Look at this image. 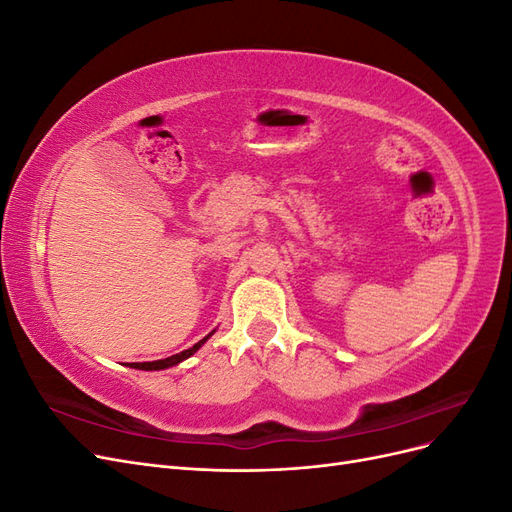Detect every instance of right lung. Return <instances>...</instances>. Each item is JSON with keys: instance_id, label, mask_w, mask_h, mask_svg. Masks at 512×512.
Masks as SVG:
<instances>
[{"instance_id": "obj_1", "label": "right lung", "mask_w": 512, "mask_h": 512, "mask_svg": "<svg viewBox=\"0 0 512 512\" xmlns=\"http://www.w3.org/2000/svg\"><path fill=\"white\" fill-rule=\"evenodd\" d=\"M213 335V331L207 335V337H203L200 339L198 344H194L192 348H188V350H183V352H179V354H173V356H168V359H160V361H151V363H130V367H134V369H145V371H153V369H166V367H173V365H177V363H181V361H185L188 359V356H192L200 346H203L207 339Z\"/></svg>"}]
</instances>
